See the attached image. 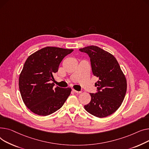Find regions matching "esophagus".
Masks as SVG:
<instances>
[{
    "label": "esophagus",
    "mask_w": 149,
    "mask_h": 149,
    "mask_svg": "<svg viewBox=\"0 0 149 149\" xmlns=\"http://www.w3.org/2000/svg\"><path fill=\"white\" fill-rule=\"evenodd\" d=\"M73 91H74V92H75L76 93H77V94H80V93H82V91H77V90H74V89H73Z\"/></svg>",
    "instance_id": "obj_1"
}]
</instances>
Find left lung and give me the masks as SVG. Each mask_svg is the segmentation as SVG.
Listing matches in <instances>:
<instances>
[{
  "label": "left lung",
  "instance_id": "left-lung-1",
  "mask_svg": "<svg viewBox=\"0 0 149 149\" xmlns=\"http://www.w3.org/2000/svg\"><path fill=\"white\" fill-rule=\"evenodd\" d=\"M79 50L89 55L93 73L99 77L95 84L98 91L90 93L91 101L84 108L95 117L109 116L120 108L125 99L127 90L126 77L116 58L108 52L95 46L85 47Z\"/></svg>",
  "mask_w": 149,
  "mask_h": 149
}]
</instances>
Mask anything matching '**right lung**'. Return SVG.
I'll return each instance as SVG.
<instances>
[{"label":"right lung","instance_id":"add662e5","mask_svg":"<svg viewBox=\"0 0 149 149\" xmlns=\"http://www.w3.org/2000/svg\"><path fill=\"white\" fill-rule=\"evenodd\" d=\"M73 51L46 47L34 52L25 61L19 76V89L24 104L34 113L51 114L62 107L70 94V88L55 87L50 81L63 58Z\"/></svg>","mask_w":149,"mask_h":149}]
</instances>
